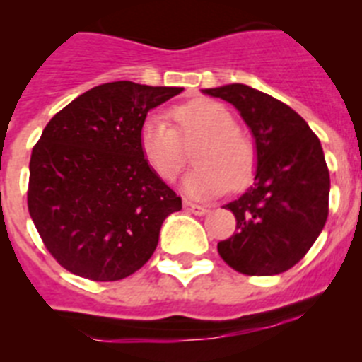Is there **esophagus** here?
I'll list each match as a JSON object with an SVG mask.
<instances>
[{"mask_svg":"<svg viewBox=\"0 0 362 362\" xmlns=\"http://www.w3.org/2000/svg\"><path fill=\"white\" fill-rule=\"evenodd\" d=\"M185 209H187L188 212L196 214V216H204V214L209 212V206H204V204L192 203V201H185Z\"/></svg>","mask_w":362,"mask_h":362,"instance_id":"obj_1","label":"esophagus"}]
</instances>
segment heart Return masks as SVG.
<instances>
[{"label":"heart","mask_w":362,"mask_h":362,"mask_svg":"<svg viewBox=\"0 0 362 362\" xmlns=\"http://www.w3.org/2000/svg\"><path fill=\"white\" fill-rule=\"evenodd\" d=\"M174 127L161 116H148L139 127L137 145L146 165L163 181H174L183 170L192 146L194 170L185 179V190L194 197H216L228 188L239 190L255 170V148L225 105L214 99H194L170 110Z\"/></svg>","instance_id":"obj_1"}]
</instances>
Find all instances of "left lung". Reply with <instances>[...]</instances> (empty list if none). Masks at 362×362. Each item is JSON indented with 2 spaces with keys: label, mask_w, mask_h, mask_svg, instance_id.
I'll return each instance as SVG.
<instances>
[{
  "label": "left lung",
  "mask_w": 362,
  "mask_h": 362,
  "mask_svg": "<svg viewBox=\"0 0 362 362\" xmlns=\"http://www.w3.org/2000/svg\"><path fill=\"white\" fill-rule=\"evenodd\" d=\"M241 112L257 150L254 185L225 209L232 238L217 243L228 267L245 276H276L305 257L328 217L330 174L319 137L279 99L233 83L204 88Z\"/></svg>",
  "instance_id": "1"
}]
</instances>
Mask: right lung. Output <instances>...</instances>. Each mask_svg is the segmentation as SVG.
Returning a JSON list of instances; mask_svg holds the SVG:
<instances>
[{
	"mask_svg": "<svg viewBox=\"0 0 362 362\" xmlns=\"http://www.w3.org/2000/svg\"><path fill=\"white\" fill-rule=\"evenodd\" d=\"M179 86L103 83L59 110L30 156L27 203L45 248L90 281H119L152 257L181 197L146 165L137 145L150 108Z\"/></svg>",
	"mask_w": 362,
	"mask_h": 362,
	"instance_id": "add662e5",
	"label": "right lung"
}]
</instances>
